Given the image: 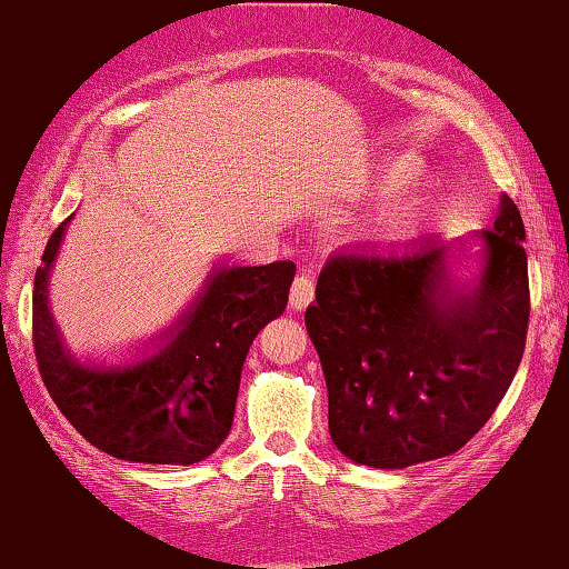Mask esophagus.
<instances>
[{
    "instance_id": "obj_1",
    "label": "esophagus",
    "mask_w": 569,
    "mask_h": 569,
    "mask_svg": "<svg viewBox=\"0 0 569 569\" xmlns=\"http://www.w3.org/2000/svg\"><path fill=\"white\" fill-rule=\"evenodd\" d=\"M313 293H317V286H313L311 276H296L291 286V309L301 311L313 301Z\"/></svg>"
}]
</instances>
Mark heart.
<instances>
[{"label":"heart","instance_id":"heart-1","mask_svg":"<svg viewBox=\"0 0 569 569\" xmlns=\"http://www.w3.org/2000/svg\"><path fill=\"white\" fill-rule=\"evenodd\" d=\"M418 177V167L410 164H398V161H390L385 164L377 177L372 179V187L377 194L390 197L382 204V210L375 214L372 222V238L382 242H398L410 238L415 228L426 218L428 200L418 192H402L405 187H410ZM401 194L398 196L397 192Z\"/></svg>","mask_w":569,"mask_h":569}]
</instances>
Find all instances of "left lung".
<instances>
[{"label": "left lung", "mask_w": 569, "mask_h": 569, "mask_svg": "<svg viewBox=\"0 0 569 569\" xmlns=\"http://www.w3.org/2000/svg\"><path fill=\"white\" fill-rule=\"evenodd\" d=\"M525 222L501 194L473 236L476 270L453 273L461 240L329 258L306 309L339 453L408 468L463 448L507 395L529 323Z\"/></svg>", "instance_id": "obj_1"}]
</instances>
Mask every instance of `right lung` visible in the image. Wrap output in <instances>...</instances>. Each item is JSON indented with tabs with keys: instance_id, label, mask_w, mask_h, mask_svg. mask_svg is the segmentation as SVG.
Listing matches in <instances>:
<instances>
[{
	"instance_id": "obj_1",
	"label": "right lung",
	"mask_w": 569,
	"mask_h": 569,
	"mask_svg": "<svg viewBox=\"0 0 569 569\" xmlns=\"http://www.w3.org/2000/svg\"><path fill=\"white\" fill-rule=\"evenodd\" d=\"M52 232L32 291L40 375L88 443L131 463L192 466L222 446L236 415L248 349L288 303L296 266L214 263L174 323L126 365L78 359L50 311V273L68 222Z\"/></svg>"
}]
</instances>
